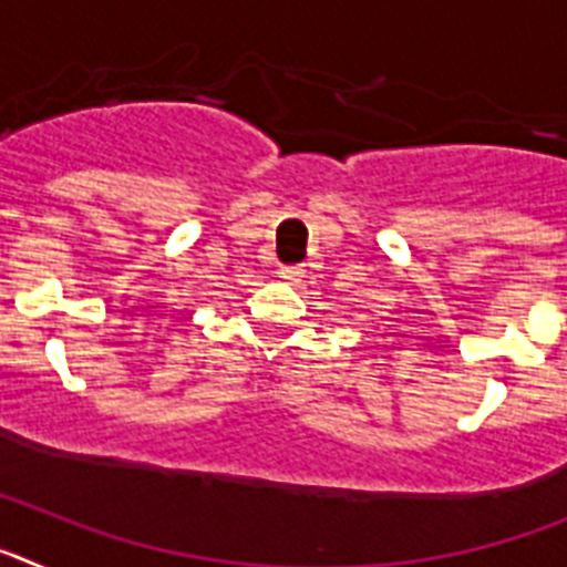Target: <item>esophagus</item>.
<instances>
[{"label": "esophagus", "mask_w": 567, "mask_h": 567, "mask_svg": "<svg viewBox=\"0 0 567 567\" xmlns=\"http://www.w3.org/2000/svg\"><path fill=\"white\" fill-rule=\"evenodd\" d=\"M303 272H307V269L300 267V264H292V267H280L278 269V275L284 280H298V278H303Z\"/></svg>", "instance_id": "obj_1"}]
</instances>
